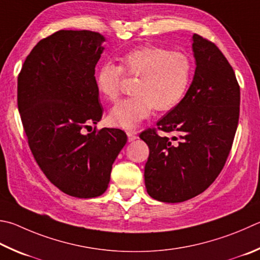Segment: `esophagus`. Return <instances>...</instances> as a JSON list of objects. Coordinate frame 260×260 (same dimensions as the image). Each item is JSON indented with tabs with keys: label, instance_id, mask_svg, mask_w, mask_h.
<instances>
[{
	"label": "esophagus",
	"instance_id": "34e87169",
	"mask_svg": "<svg viewBox=\"0 0 260 260\" xmlns=\"http://www.w3.org/2000/svg\"><path fill=\"white\" fill-rule=\"evenodd\" d=\"M126 134H127V138H128V142H133V141L138 139V136H136L133 132H131V131H127Z\"/></svg>",
	"mask_w": 260,
	"mask_h": 260
}]
</instances>
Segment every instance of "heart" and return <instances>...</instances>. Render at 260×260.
I'll return each mask as SVG.
<instances>
[{"label":"heart","mask_w":260,"mask_h":260,"mask_svg":"<svg viewBox=\"0 0 260 260\" xmlns=\"http://www.w3.org/2000/svg\"><path fill=\"white\" fill-rule=\"evenodd\" d=\"M122 67L139 76L134 95L118 102L108 116L111 125L133 129L155 109L167 111L183 100L192 77V63L186 54L158 46H141L121 58ZM124 70L105 61L95 73V86L103 96L115 101L120 94Z\"/></svg>","instance_id":"obj_1"}]
</instances>
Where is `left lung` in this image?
I'll return each instance as SVG.
<instances>
[{"instance_id": "8db88e82", "label": "left lung", "mask_w": 260, "mask_h": 260, "mask_svg": "<svg viewBox=\"0 0 260 260\" xmlns=\"http://www.w3.org/2000/svg\"><path fill=\"white\" fill-rule=\"evenodd\" d=\"M196 72L183 100L140 139L150 153L144 168L146 192L162 202L191 199L215 181L228 159L240 114V87L229 61L204 37H192Z\"/></svg>"}]
</instances>
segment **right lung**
Masks as SVG:
<instances>
[{
  "mask_svg": "<svg viewBox=\"0 0 260 260\" xmlns=\"http://www.w3.org/2000/svg\"><path fill=\"white\" fill-rule=\"evenodd\" d=\"M105 36L91 30H59L40 41L18 76V109L34 158L66 194H103L112 164L127 142L125 132L94 129L103 108L95 66Z\"/></svg>",
  "mask_w": 260,
  "mask_h": 260,
  "instance_id": "right-lung-1",
  "label": "right lung"
}]
</instances>
